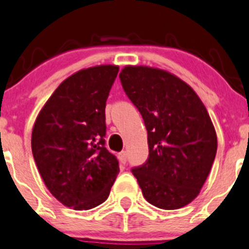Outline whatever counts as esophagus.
<instances>
[{
	"instance_id": "esophagus-1",
	"label": "esophagus",
	"mask_w": 249,
	"mask_h": 249,
	"mask_svg": "<svg viewBox=\"0 0 249 249\" xmlns=\"http://www.w3.org/2000/svg\"><path fill=\"white\" fill-rule=\"evenodd\" d=\"M126 157H127L126 151H123V152H120L119 153V161H120V163H123V164L126 163Z\"/></svg>"
}]
</instances>
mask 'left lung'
<instances>
[{
    "label": "left lung",
    "instance_id": "left-lung-1",
    "mask_svg": "<svg viewBox=\"0 0 249 249\" xmlns=\"http://www.w3.org/2000/svg\"><path fill=\"white\" fill-rule=\"evenodd\" d=\"M119 77L147 130V161L131 169L143 198L164 210L188 205L200 193L217 150L205 106L189 85L164 70L129 65Z\"/></svg>",
    "mask_w": 249,
    "mask_h": 249
}]
</instances>
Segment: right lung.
<instances>
[{
  "label": "right lung",
  "mask_w": 249,
  "mask_h": 249,
  "mask_svg": "<svg viewBox=\"0 0 249 249\" xmlns=\"http://www.w3.org/2000/svg\"><path fill=\"white\" fill-rule=\"evenodd\" d=\"M119 66L80 70L60 83L39 111L32 151L49 192L67 208L89 210L107 200L119 173L106 148V102Z\"/></svg>",
  "instance_id": "1"
}]
</instances>
